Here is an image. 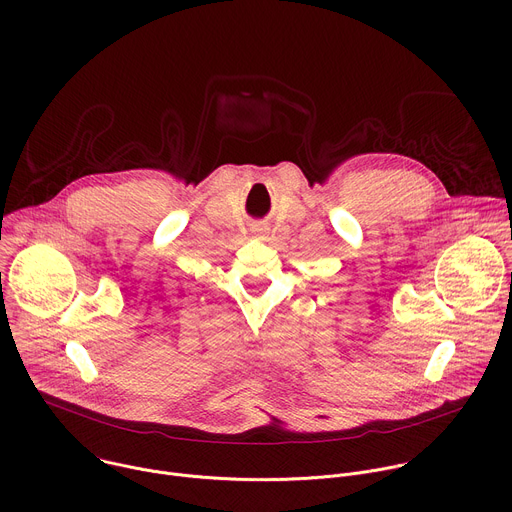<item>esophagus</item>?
Instances as JSON below:
<instances>
[{"label": "esophagus", "mask_w": 512, "mask_h": 512, "mask_svg": "<svg viewBox=\"0 0 512 512\" xmlns=\"http://www.w3.org/2000/svg\"><path fill=\"white\" fill-rule=\"evenodd\" d=\"M265 231H267L265 227H255V229H253V233H257V235H263Z\"/></svg>", "instance_id": "obj_1"}]
</instances>
